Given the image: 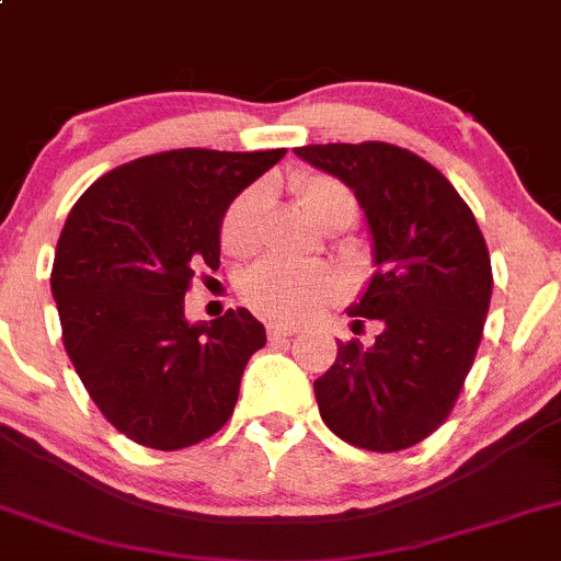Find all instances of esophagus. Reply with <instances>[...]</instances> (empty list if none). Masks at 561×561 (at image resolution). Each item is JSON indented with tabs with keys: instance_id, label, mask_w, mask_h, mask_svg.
<instances>
[{
	"instance_id": "esophagus-1",
	"label": "esophagus",
	"mask_w": 561,
	"mask_h": 561,
	"mask_svg": "<svg viewBox=\"0 0 561 561\" xmlns=\"http://www.w3.org/2000/svg\"><path fill=\"white\" fill-rule=\"evenodd\" d=\"M298 328L282 325V322H268V335L271 339H287V335H296Z\"/></svg>"
}]
</instances>
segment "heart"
<instances>
[{
  "label": "heart",
  "mask_w": 561,
  "mask_h": 561,
  "mask_svg": "<svg viewBox=\"0 0 561 561\" xmlns=\"http://www.w3.org/2000/svg\"><path fill=\"white\" fill-rule=\"evenodd\" d=\"M296 191L306 215L325 226L330 220L352 222L357 215V202L350 187L333 176L306 174L296 180ZM263 211V187H247L226 209L220 228V241L226 252L241 255L250 252L257 241ZM241 296L255 311L274 320H306L317 309L341 296V279L335 271L322 263H298L290 257L268 255L252 265L241 276Z\"/></svg>",
  "instance_id": "heart-1"
}]
</instances>
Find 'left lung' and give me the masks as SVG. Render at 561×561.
I'll use <instances>...</instances> for the list:
<instances>
[{
    "instance_id": "obj_1",
    "label": "left lung",
    "mask_w": 561,
    "mask_h": 561,
    "mask_svg": "<svg viewBox=\"0 0 561 561\" xmlns=\"http://www.w3.org/2000/svg\"><path fill=\"white\" fill-rule=\"evenodd\" d=\"M293 152L355 193L374 276L350 314L381 320L374 346L339 344L314 381L320 416L359 449H409L444 424L473 365L492 298L486 241L451 182L403 147L363 141Z\"/></svg>"
}]
</instances>
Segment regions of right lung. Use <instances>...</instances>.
Instances as JSON below:
<instances>
[{
	"mask_svg": "<svg viewBox=\"0 0 561 561\" xmlns=\"http://www.w3.org/2000/svg\"><path fill=\"white\" fill-rule=\"evenodd\" d=\"M285 152L145 156L93 182L69 211L50 274L64 346L134 444L176 451L231 420L265 328L247 309L187 322L185 293L196 268L220 265L228 206Z\"/></svg>",
	"mask_w": 561,
	"mask_h": 561,
	"instance_id": "right-lung-1",
	"label": "right lung"
}]
</instances>
